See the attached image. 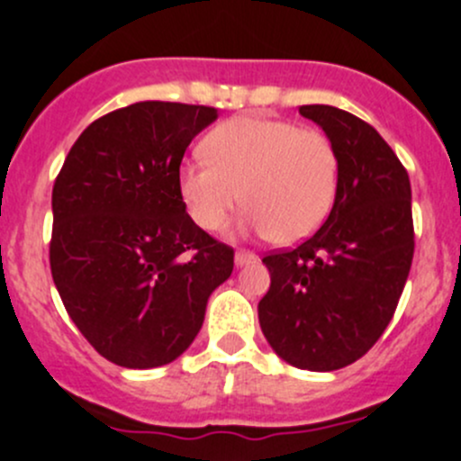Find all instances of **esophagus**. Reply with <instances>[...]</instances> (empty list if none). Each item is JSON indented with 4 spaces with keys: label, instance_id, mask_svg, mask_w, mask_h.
<instances>
[{
    "label": "esophagus",
    "instance_id": "34e87169",
    "mask_svg": "<svg viewBox=\"0 0 461 461\" xmlns=\"http://www.w3.org/2000/svg\"><path fill=\"white\" fill-rule=\"evenodd\" d=\"M234 260H236V265H248V263H254V260H257V254L249 252V249H239Z\"/></svg>",
    "mask_w": 461,
    "mask_h": 461
}]
</instances>
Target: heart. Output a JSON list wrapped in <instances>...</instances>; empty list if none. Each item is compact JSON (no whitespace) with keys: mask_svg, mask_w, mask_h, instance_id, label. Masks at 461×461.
Wrapping results in <instances>:
<instances>
[{"mask_svg":"<svg viewBox=\"0 0 461 461\" xmlns=\"http://www.w3.org/2000/svg\"><path fill=\"white\" fill-rule=\"evenodd\" d=\"M201 149L204 160L180 169L178 189L207 231L222 230L243 201L245 225L281 245L299 243L323 225L337 198V151L317 129L240 115L213 127Z\"/></svg>","mask_w":461,"mask_h":461,"instance_id":"obj_1","label":"heart"}]
</instances>
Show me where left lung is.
I'll return each instance as SVG.
<instances>
[{
  "mask_svg": "<svg viewBox=\"0 0 461 461\" xmlns=\"http://www.w3.org/2000/svg\"><path fill=\"white\" fill-rule=\"evenodd\" d=\"M339 160V189L321 230L263 258L269 290L258 303L265 339L294 368H346L384 334L415 254L411 180L375 127L348 111L305 104Z\"/></svg>",
  "mask_w": 461,
  "mask_h": 461,
  "instance_id": "left-lung-1",
  "label": "left lung"
}]
</instances>
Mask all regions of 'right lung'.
Masks as SVG:
<instances>
[{
  "label": "right lung",
  "instance_id": "1",
  "mask_svg": "<svg viewBox=\"0 0 461 461\" xmlns=\"http://www.w3.org/2000/svg\"><path fill=\"white\" fill-rule=\"evenodd\" d=\"M216 109L136 102L91 122L53 185L50 274L68 317L111 364L158 368L196 339L234 249L187 213L189 142Z\"/></svg>",
  "mask_w": 461,
  "mask_h": 461
}]
</instances>
